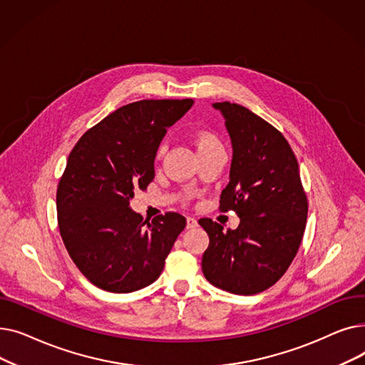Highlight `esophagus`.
I'll list each match as a JSON object with an SVG mask.
<instances>
[{"label":"esophagus","instance_id":"34e87169","mask_svg":"<svg viewBox=\"0 0 365 365\" xmlns=\"http://www.w3.org/2000/svg\"><path fill=\"white\" fill-rule=\"evenodd\" d=\"M198 225V222H197V219L195 217H186V227L187 229H192V227H195Z\"/></svg>","mask_w":365,"mask_h":365}]
</instances>
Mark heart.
I'll list each match as a JSON object with an SVG mask.
<instances>
[{
  "mask_svg": "<svg viewBox=\"0 0 365 365\" xmlns=\"http://www.w3.org/2000/svg\"><path fill=\"white\" fill-rule=\"evenodd\" d=\"M195 145H197L198 153H200V152H204V150H208V149H213V148H220L219 139L215 136L213 133H210V131H201V133H198L197 136H195ZM164 149H165V145L163 143V145L158 148L157 157L161 155V153L164 152Z\"/></svg>",
  "mask_w": 365,
  "mask_h": 365,
  "instance_id": "b5f03b06",
  "label": "heart"
}]
</instances>
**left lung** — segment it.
Listing matches in <instances>:
<instances>
[{
    "instance_id": "1",
    "label": "left lung",
    "mask_w": 365,
    "mask_h": 365,
    "mask_svg": "<svg viewBox=\"0 0 365 365\" xmlns=\"http://www.w3.org/2000/svg\"><path fill=\"white\" fill-rule=\"evenodd\" d=\"M232 140L231 179L219 210L240 216L237 229L208 217L198 223L210 242L202 272L210 284L234 294H257L272 287L297 255L308 217L294 152L272 124L237 103H215Z\"/></svg>"
}]
</instances>
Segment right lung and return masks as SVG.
<instances>
[{
    "mask_svg": "<svg viewBox=\"0 0 365 365\" xmlns=\"http://www.w3.org/2000/svg\"><path fill=\"white\" fill-rule=\"evenodd\" d=\"M192 99H146L121 106L87 130L57 185V225L66 250L96 287L131 293L155 281L186 226L168 212L143 222L128 207L153 180V160Z\"/></svg>",
    "mask_w": 365,
    "mask_h": 365,
    "instance_id": "obj_1",
    "label": "right lung"
}]
</instances>
